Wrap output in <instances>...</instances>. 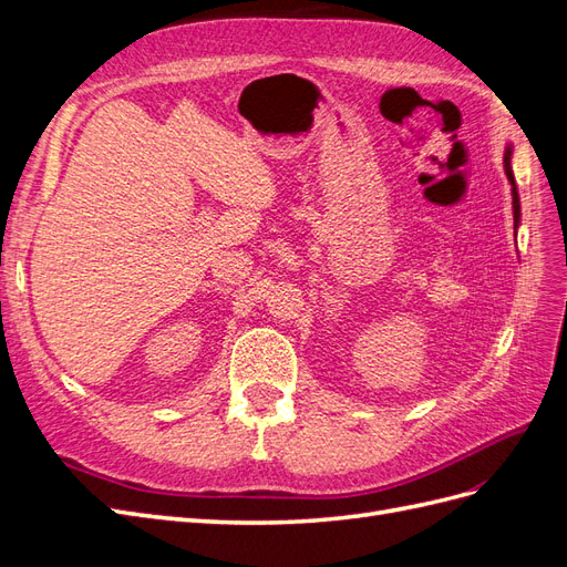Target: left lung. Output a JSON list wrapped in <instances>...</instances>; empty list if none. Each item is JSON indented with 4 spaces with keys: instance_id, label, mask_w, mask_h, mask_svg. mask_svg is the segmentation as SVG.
I'll return each mask as SVG.
<instances>
[{
    "instance_id": "1",
    "label": "left lung",
    "mask_w": 567,
    "mask_h": 567,
    "mask_svg": "<svg viewBox=\"0 0 567 567\" xmlns=\"http://www.w3.org/2000/svg\"><path fill=\"white\" fill-rule=\"evenodd\" d=\"M506 175H508V179H511V184H513V219H516V225H518V217H520V203H518V192H516V182H513V173H511V151H506Z\"/></svg>"
}]
</instances>
